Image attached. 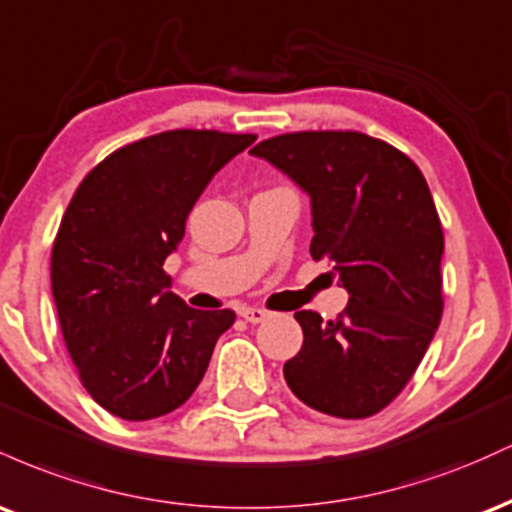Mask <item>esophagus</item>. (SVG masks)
<instances>
[{"instance_id": "1", "label": "esophagus", "mask_w": 512, "mask_h": 512, "mask_svg": "<svg viewBox=\"0 0 512 512\" xmlns=\"http://www.w3.org/2000/svg\"><path fill=\"white\" fill-rule=\"evenodd\" d=\"M267 310H262V308H240V317H243V320H248L250 325H257V322H262V320H267Z\"/></svg>"}]
</instances>
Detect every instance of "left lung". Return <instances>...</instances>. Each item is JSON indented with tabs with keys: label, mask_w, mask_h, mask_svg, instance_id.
<instances>
[{
	"label": "left lung",
	"mask_w": 512,
	"mask_h": 512,
	"mask_svg": "<svg viewBox=\"0 0 512 512\" xmlns=\"http://www.w3.org/2000/svg\"><path fill=\"white\" fill-rule=\"evenodd\" d=\"M310 197L313 260H330L349 305L337 320L298 310L303 346L284 363L291 392L337 419H366L419 368L443 315V226L426 178L361 132H293L250 151Z\"/></svg>",
	"instance_id": "1"
}]
</instances>
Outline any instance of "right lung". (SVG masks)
<instances>
[{
  "label": "right lung",
  "instance_id": "right-lung-1",
  "mask_svg": "<svg viewBox=\"0 0 512 512\" xmlns=\"http://www.w3.org/2000/svg\"><path fill=\"white\" fill-rule=\"evenodd\" d=\"M255 134L170 129L122 146L76 187L52 245V298L81 385L125 421L178 409L197 390L233 310H195L166 257L219 170Z\"/></svg>",
  "mask_w": 512,
  "mask_h": 512
}]
</instances>
